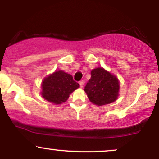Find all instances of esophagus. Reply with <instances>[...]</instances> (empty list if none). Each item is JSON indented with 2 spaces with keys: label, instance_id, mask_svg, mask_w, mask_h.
Segmentation results:
<instances>
[{
  "label": "esophagus",
  "instance_id": "34e87169",
  "mask_svg": "<svg viewBox=\"0 0 159 159\" xmlns=\"http://www.w3.org/2000/svg\"><path fill=\"white\" fill-rule=\"evenodd\" d=\"M79 85H80V87L82 88V87H84V82L83 81H80L79 82Z\"/></svg>",
  "mask_w": 159,
  "mask_h": 159
}]
</instances>
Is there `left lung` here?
I'll return each instance as SVG.
<instances>
[{"label":"left lung","instance_id":"obj_1","mask_svg":"<svg viewBox=\"0 0 159 159\" xmlns=\"http://www.w3.org/2000/svg\"><path fill=\"white\" fill-rule=\"evenodd\" d=\"M120 87V81L115 75L102 67H97L91 71V78L84 91L91 102L102 106L117 99Z\"/></svg>","mask_w":159,"mask_h":159}]
</instances>
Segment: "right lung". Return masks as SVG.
<instances>
[{"mask_svg":"<svg viewBox=\"0 0 159 159\" xmlns=\"http://www.w3.org/2000/svg\"><path fill=\"white\" fill-rule=\"evenodd\" d=\"M79 87V84L74 81L70 74L58 70L43 80L41 95L49 102L60 105L66 102L69 95Z\"/></svg>","mask_w":159,"mask_h":159,"instance_id":"add662e5","label":"right lung"}]
</instances>
